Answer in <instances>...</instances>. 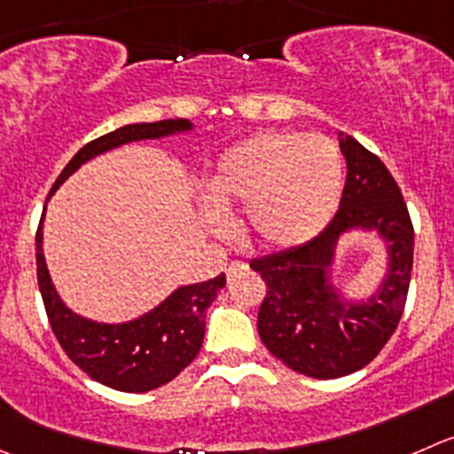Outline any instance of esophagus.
I'll use <instances>...</instances> for the list:
<instances>
[{"label":"esophagus","mask_w":454,"mask_h":454,"mask_svg":"<svg viewBox=\"0 0 454 454\" xmlns=\"http://www.w3.org/2000/svg\"><path fill=\"white\" fill-rule=\"evenodd\" d=\"M246 268H248V266H246L244 262H231V263H228V268H226L228 279H232V277H237V275H239V272H244Z\"/></svg>","instance_id":"obj_1"}]
</instances>
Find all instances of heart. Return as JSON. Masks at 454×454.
Here are the masks:
<instances>
[{
    "mask_svg": "<svg viewBox=\"0 0 454 454\" xmlns=\"http://www.w3.org/2000/svg\"><path fill=\"white\" fill-rule=\"evenodd\" d=\"M344 161L330 139L262 133L222 157L210 195L222 210L246 208L250 235L266 248L306 244L337 210ZM223 231L222 222H215Z\"/></svg>",
    "mask_w": 454,
    "mask_h": 454,
    "instance_id": "heart-1",
    "label": "heart"
}]
</instances>
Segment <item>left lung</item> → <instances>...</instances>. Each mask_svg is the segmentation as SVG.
<instances>
[{"instance_id": "1", "label": "left lung", "mask_w": 454, "mask_h": 454, "mask_svg": "<svg viewBox=\"0 0 454 454\" xmlns=\"http://www.w3.org/2000/svg\"><path fill=\"white\" fill-rule=\"evenodd\" d=\"M346 184L328 226L306 244L257 257L250 268L266 281L257 330L263 346L294 372L337 380L368 366L397 330L408 299L415 228L397 182L384 161L341 137ZM355 225L375 227L389 241L391 268L366 304H348L325 281L336 237Z\"/></svg>"}]
</instances>
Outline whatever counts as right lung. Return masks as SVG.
<instances>
[{
    "label": "right lung",
    "mask_w": 454,
    "mask_h": 454,
    "mask_svg": "<svg viewBox=\"0 0 454 454\" xmlns=\"http://www.w3.org/2000/svg\"><path fill=\"white\" fill-rule=\"evenodd\" d=\"M186 129H191L186 120H164L153 124H130L101 135L88 142L66 164L52 184L51 195L83 161L99 153L137 139L164 137L173 130ZM42 222L35 235L39 293L46 308L48 324L70 362L82 368L90 380L121 393H146L175 380L200 353L206 330V310L215 301L219 290L226 286V275H219L204 284L182 286L155 310L130 324H95L73 315L57 297L43 262Z\"/></svg>",
    "instance_id": "1"
}]
</instances>
